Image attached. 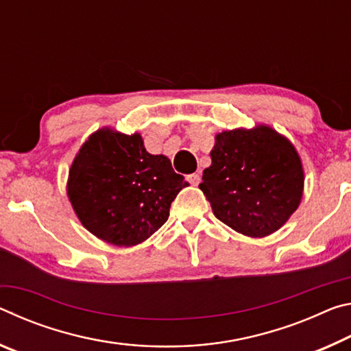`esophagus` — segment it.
I'll list each match as a JSON object with an SVG mask.
<instances>
[{
	"label": "esophagus",
	"mask_w": 351,
	"mask_h": 351,
	"mask_svg": "<svg viewBox=\"0 0 351 351\" xmlns=\"http://www.w3.org/2000/svg\"><path fill=\"white\" fill-rule=\"evenodd\" d=\"M186 179H188L189 183H191V185L196 186L200 183V174H199V172H194V174H189Z\"/></svg>",
	"instance_id": "esophagus-1"
}]
</instances>
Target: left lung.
<instances>
[{"label":"left lung","mask_w":351,"mask_h":351,"mask_svg":"<svg viewBox=\"0 0 351 351\" xmlns=\"http://www.w3.org/2000/svg\"><path fill=\"white\" fill-rule=\"evenodd\" d=\"M210 155L199 188L217 219L238 233L269 237L300 205L302 160L288 138L269 125L221 132Z\"/></svg>","instance_id":"1"}]
</instances>
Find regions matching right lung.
Returning a JSON list of instances; mask_svg holds the SVG:
<instances>
[{
  "label": "right lung",
  "mask_w": 351,
  "mask_h": 351,
  "mask_svg": "<svg viewBox=\"0 0 351 351\" xmlns=\"http://www.w3.org/2000/svg\"><path fill=\"white\" fill-rule=\"evenodd\" d=\"M188 186L165 155L146 151L140 134L108 128L88 136L71 165L66 193L82 226L118 247L146 241Z\"/></svg>",
  "instance_id": "add662e5"
}]
</instances>
